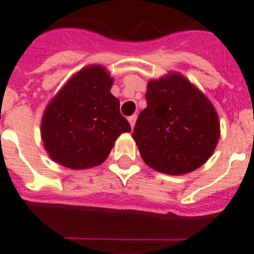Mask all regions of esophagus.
<instances>
[{
  "label": "esophagus",
  "mask_w": 254,
  "mask_h": 254,
  "mask_svg": "<svg viewBox=\"0 0 254 254\" xmlns=\"http://www.w3.org/2000/svg\"><path fill=\"white\" fill-rule=\"evenodd\" d=\"M129 120V124H130V127H132V129L134 127V124H136V120H137V116H130V117L127 118Z\"/></svg>",
  "instance_id": "esophagus-1"
}]
</instances>
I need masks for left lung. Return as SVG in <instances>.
<instances>
[{
  "label": "left lung",
  "mask_w": 254,
  "mask_h": 254,
  "mask_svg": "<svg viewBox=\"0 0 254 254\" xmlns=\"http://www.w3.org/2000/svg\"><path fill=\"white\" fill-rule=\"evenodd\" d=\"M145 98L132 134L145 164L167 175L203 165L219 140L217 112L207 97L171 72L148 82Z\"/></svg>",
  "instance_id": "obj_1"
}]
</instances>
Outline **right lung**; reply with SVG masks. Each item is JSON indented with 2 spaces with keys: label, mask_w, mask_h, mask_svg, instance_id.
<instances>
[{
  "label": "right lung",
  "mask_w": 254,
  "mask_h": 254,
  "mask_svg": "<svg viewBox=\"0 0 254 254\" xmlns=\"http://www.w3.org/2000/svg\"><path fill=\"white\" fill-rule=\"evenodd\" d=\"M113 78L102 65L80 69L48 103L41 140L54 161L71 170L102 164L130 125L112 93Z\"/></svg>",
  "instance_id": "obj_1"
}]
</instances>
